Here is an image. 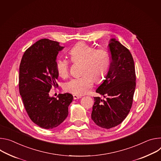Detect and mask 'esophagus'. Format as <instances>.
<instances>
[{
    "instance_id": "1",
    "label": "esophagus",
    "mask_w": 161,
    "mask_h": 161,
    "mask_svg": "<svg viewBox=\"0 0 161 161\" xmlns=\"http://www.w3.org/2000/svg\"><path fill=\"white\" fill-rule=\"evenodd\" d=\"M73 97H74V100H77V99H79V98H81V96L77 95H74Z\"/></svg>"
}]
</instances>
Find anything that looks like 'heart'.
Masks as SVG:
<instances>
[{
	"instance_id": "b5f03b06",
	"label": "heart",
	"mask_w": 161,
	"mask_h": 161,
	"mask_svg": "<svg viewBox=\"0 0 161 161\" xmlns=\"http://www.w3.org/2000/svg\"><path fill=\"white\" fill-rule=\"evenodd\" d=\"M71 61L82 62L80 77L74 78L66 83L65 90L76 95H84L93 86L94 80L100 82L105 77L109 67L108 53L103 49H95L92 45L81 42L68 51ZM56 69L59 77L66 78L69 74V63L64 58H58Z\"/></svg>"
}]
</instances>
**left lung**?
<instances>
[{
    "mask_svg": "<svg viewBox=\"0 0 161 161\" xmlns=\"http://www.w3.org/2000/svg\"><path fill=\"white\" fill-rule=\"evenodd\" d=\"M111 61L105 79L96 92L106 100L94 97L92 119L109 129L119 125L128 115L136 88L134 62L130 51L115 38L109 44Z\"/></svg>",
    "mask_w": 161,
    "mask_h": 161,
    "instance_id": "obj_1",
    "label": "left lung"
}]
</instances>
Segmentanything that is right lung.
I'll return each instance as SVG.
<instances>
[{
  "label": "right lung",
  "mask_w": 161,
  "mask_h": 161,
  "mask_svg": "<svg viewBox=\"0 0 161 161\" xmlns=\"http://www.w3.org/2000/svg\"><path fill=\"white\" fill-rule=\"evenodd\" d=\"M64 47L48 39L36 42L24 52L19 68V92L31 119L39 127L52 129L58 127L68 114L73 100L69 93L49 96L52 86H58L57 56Z\"/></svg>",
  "instance_id": "1"
}]
</instances>
